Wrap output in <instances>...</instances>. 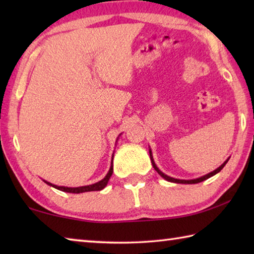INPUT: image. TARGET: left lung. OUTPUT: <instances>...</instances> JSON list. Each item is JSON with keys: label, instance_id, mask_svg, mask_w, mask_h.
Here are the masks:
<instances>
[{"label": "left lung", "instance_id": "1", "mask_svg": "<svg viewBox=\"0 0 254 254\" xmlns=\"http://www.w3.org/2000/svg\"><path fill=\"white\" fill-rule=\"evenodd\" d=\"M150 158H151V162H152V166H153V168L157 170V173L161 176L162 178H165L166 180H168V182H171V183H177V184H197V183H200V182H204V180H206V179H208L209 177H212V176H214V175H216L217 173H220V171L223 169V167H224L225 165H226V162L229 161V159H227V160L223 163L222 166H220L218 167V168L216 169V170H214V171H212V173H209V174H207V175H205V176H203V177H200V178H197V179H191V180H183V179H176V178H173V177H169V176H167V175H165L163 173H161L160 170H159L158 168H157V166H156V163H154V161H153V159H152V157H151V150H150Z\"/></svg>", "mask_w": 254, "mask_h": 254}]
</instances>
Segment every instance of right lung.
Segmentation results:
<instances>
[{
	"instance_id": "1",
	"label": "right lung",
	"mask_w": 254,
	"mask_h": 254,
	"mask_svg": "<svg viewBox=\"0 0 254 254\" xmlns=\"http://www.w3.org/2000/svg\"><path fill=\"white\" fill-rule=\"evenodd\" d=\"M112 174H113V166H111V168L109 170V173L105 176L104 179H102L101 182H98L96 184H93V185H89V186H83V187H76V188H71V187H62V186H56V185L50 184L48 182H45L46 184L50 185V186H53L55 188L59 189V190H63V191H66V192H74V194H80V192H86V191H94V190H102L103 188H104L107 183H109V180L111 178Z\"/></svg>"
}]
</instances>
